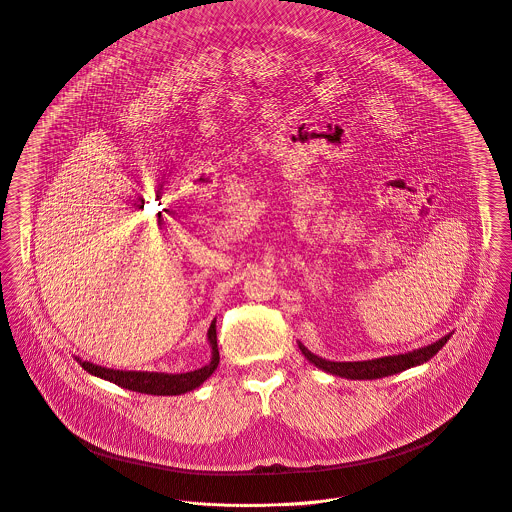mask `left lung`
I'll list each match as a JSON object with an SVG mask.
<instances>
[{
    "label": "left lung",
    "mask_w": 512,
    "mask_h": 512,
    "mask_svg": "<svg viewBox=\"0 0 512 512\" xmlns=\"http://www.w3.org/2000/svg\"><path fill=\"white\" fill-rule=\"evenodd\" d=\"M449 337H451V333L441 337L439 341L428 345V347H422V349H416V351H410V353H404V355H390V357H380V359H372V361H355V363H337V361L321 359V357L313 355L301 343H299V351L311 365H315L317 368L329 372V374L349 378V380H376V378L398 374V372H402L406 368H412V366L428 363L438 353L439 349L449 341Z\"/></svg>",
    "instance_id": "left-lung-1"
}]
</instances>
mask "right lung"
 <instances>
[{"label":"right lung","instance_id":"right-lung-1","mask_svg":"<svg viewBox=\"0 0 512 512\" xmlns=\"http://www.w3.org/2000/svg\"><path fill=\"white\" fill-rule=\"evenodd\" d=\"M209 345H211V361L197 370L181 372V374H167V372H142V370H114L106 366L92 365L88 361H82L76 357L80 366L98 378H104L108 382H114L122 388H128L132 392L153 394V396H179L185 392H191L199 388L219 366L220 355L217 347V319L209 327Z\"/></svg>","mask_w":512,"mask_h":512}]
</instances>
